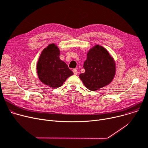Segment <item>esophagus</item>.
I'll return each instance as SVG.
<instances>
[{"mask_svg":"<svg viewBox=\"0 0 148 148\" xmlns=\"http://www.w3.org/2000/svg\"><path fill=\"white\" fill-rule=\"evenodd\" d=\"M73 71L74 75H77V73H78V72H77V70L76 69H73Z\"/></svg>","mask_w":148,"mask_h":148,"instance_id":"34e87169","label":"esophagus"}]
</instances>
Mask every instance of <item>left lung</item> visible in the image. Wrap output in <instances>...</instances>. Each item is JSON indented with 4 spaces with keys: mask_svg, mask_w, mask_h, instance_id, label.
<instances>
[{
    "mask_svg": "<svg viewBox=\"0 0 148 148\" xmlns=\"http://www.w3.org/2000/svg\"><path fill=\"white\" fill-rule=\"evenodd\" d=\"M83 67L84 73L79 77L83 84L90 90H97L110 84L116 73L113 58L102 46L96 45L87 53Z\"/></svg>",
    "mask_w": 148,
    "mask_h": 148,
    "instance_id": "obj_1",
    "label": "left lung"
}]
</instances>
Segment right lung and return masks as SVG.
Masks as SVG:
<instances>
[{
    "label": "right lung",
    "instance_id": "add662e5",
    "mask_svg": "<svg viewBox=\"0 0 148 148\" xmlns=\"http://www.w3.org/2000/svg\"><path fill=\"white\" fill-rule=\"evenodd\" d=\"M59 55L58 47L51 44L43 50L36 65L39 79L53 88L60 87L68 77L73 75L65 62L60 59Z\"/></svg>",
    "mask_w": 148,
    "mask_h": 148
}]
</instances>
